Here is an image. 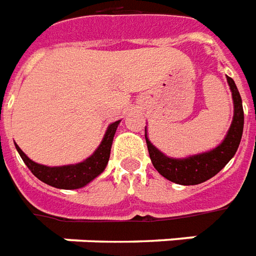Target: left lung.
<instances>
[{"label":"left lung","instance_id":"8db88e82","mask_svg":"<svg viewBox=\"0 0 256 256\" xmlns=\"http://www.w3.org/2000/svg\"><path fill=\"white\" fill-rule=\"evenodd\" d=\"M228 84L232 90L234 116H233L229 131L226 134V138L218 148H212L206 153L190 156L186 158H171V157H166L164 153H161L156 146H153L148 140V132L144 134L150 160L153 162L154 168L168 180L178 183V184H184V186L206 182L212 176H215L236 154L240 144L241 136H242L244 110H242L241 96L234 81L228 77Z\"/></svg>","mask_w":256,"mask_h":256}]
</instances>
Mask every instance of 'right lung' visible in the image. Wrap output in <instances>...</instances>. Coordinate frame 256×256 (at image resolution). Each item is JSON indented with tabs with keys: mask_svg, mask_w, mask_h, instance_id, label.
I'll use <instances>...</instances> for the list:
<instances>
[{
	"mask_svg": "<svg viewBox=\"0 0 256 256\" xmlns=\"http://www.w3.org/2000/svg\"><path fill=\"white\" fill-rule=\"evenodd\" d=\"M120 121L112 122L108 125V131L103 136L102 143L96 148L95 153L90 156L86 160L78 164L62 166H46L42 164H37L30 160L26 154L23 153L20 148L15 144L16 150L20 154L22 160L28 166V170L32 172L34 176H37L40 180H42L50 186L58 188V189H80L84 188L85 184L92 182L96 176H99L104 168L108 166L112 143H113L114 134L117 131Z\"/></svg>",
	"mask_w": 256,
	"mask_h": 256,
	"instance_id": "right-lung-1",
	"label": "right lung"
}]
</instances>
